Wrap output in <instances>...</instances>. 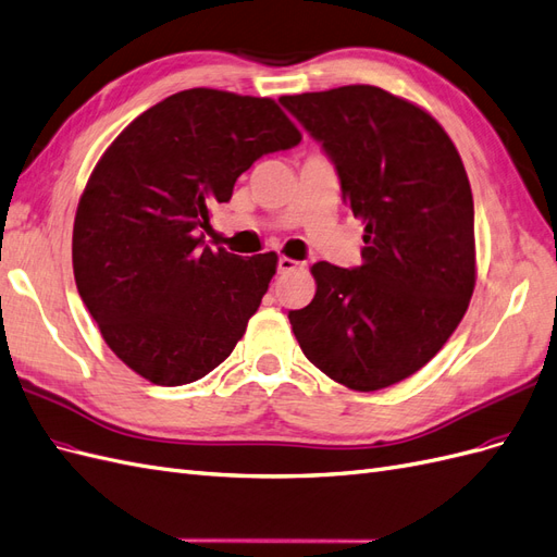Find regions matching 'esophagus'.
Returning <instances> with one entry per match:
<instances>
[{"mask_svg": "<svg viewBox=\"0 0 557 557\" xmlns=\"http://www.w3.org/2000/svg\"><path fill=\"white\" fill-rule=\"evenodd\" d=\"M299 267V262L297 260H293V258H278V272L281 274H285V272H293V269H297Z\"/></svg>", "mask_w": 557, "mask_h": 557, "instance_id": "1", "label": "esophagus"}]
</instances>
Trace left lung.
Masks as SVG:
<instances>
[{"label":"left lung","instance_id":"8db88e82","mask_svg":"<svg viewBox=\"0 0 557 557\" xmlns=\"http://www.w3.org/2000/svg\"><path fill=\"white\" fill-rule=\"evenodd\" d=\"M278 102L333 159L366 222L360 267L315 262V295L288 319L311 363L354 391L410 377L443 349L475 288L473 194L435 119L377 86Z\"/></svg>","mask_w":557,"mask_h":557}]
</instances>
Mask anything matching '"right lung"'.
Segmentation results:
<instances>
[{"label": "right lung", "instance_id": "obj_1", "mask_svg": "<svg viewBox=\"0 0 557 557\" xmlns=\"http://www.w3.org/2000/svg\"><path fill=\"white\" fill-rule=\"evenodd\" d=\"M299 140L272 98L189 88L104 149L74 215V281L102 339L140 377L197 382L244 337L278 258L206 246L210 208L260 157Z\"/></svg>", "mask_w": 557, "mask_h": 557}]
</instances>
